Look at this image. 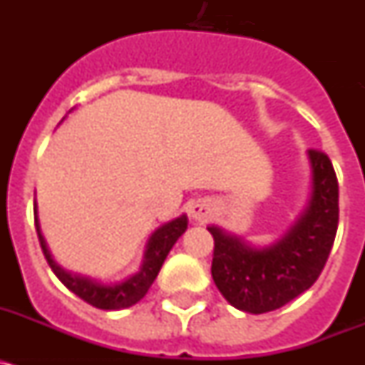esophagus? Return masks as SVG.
Wrapping results in <instances>:
<instances>
[{
	"label": "esophagus",
	"mask_w": 365,
	"mask_h": 365,
	"mask_svg": "<svg viewBox=\"0 0 365 365\" xmlns=\"http://www.w3.org/2000/svg\"><path fill=\"white\" fill-rule=\"evenodd\" d=\"M214 212H215L214 202L208 201V199H201V201H197L192 206L190 214H192V217L195 219V221L206 222L208 219L214 217Z\"/></svg>",
	"instance_id": "34e87169"
}]
</instances>
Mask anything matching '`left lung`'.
<instances>
[{"mask_svg":"<svg viewBox=\"0 0 365 365\" xmlns=\"http://www.w3.org/2000/svg\"><path fill=\"white\" fill-rule=\"evenodd\" d=\"M309 160L311 199L282 240L257 248L219 227H208L214 235L212 278L240 311H276L307 291L324 270L338 228V179L324 151L309 150Z\"/></svg>","mask_w":365,"mask_h":365,"instance_id":"obj_1","label":"left lung"}]
</instances>
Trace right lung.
Instances as JSON below:
<instances>
[{
	"mask_svg": "<svg viewBox=\"0 0 365 365\" xmlns=\"http://www.w3.org/2000/svg\"><path fill=\"white\" fill-rule=\"evenodd\" d=\"M34 225H36L38 240H40L45 259H47L49 267L53 269V272L56 274V278L71 292H74L78 298H82L83 302H87L93 307L104 309V311H118V309L131 307V305H135V303L140 302L146 296L148 289H150L151 283L157 278V274H159L168 252L172 250L175 241L188 228V217L180 215V217L173 219L170 222H164L163 227L157 228L151 234L150 240H148L143 265H140L138 272H135L133 276H130L124 282L115 283V285H104V283L96 282V279L86 278V276H80V274H73L58 265L56 261L51 257L49 248H47V243H45L43 235H41L36 205H34Z\"/></svg>",
	"mask_w": 365,
	"mask_h": 365,
	"instance_id": "right-lung-1",
	"label": "right lung"
}]
</instances>
